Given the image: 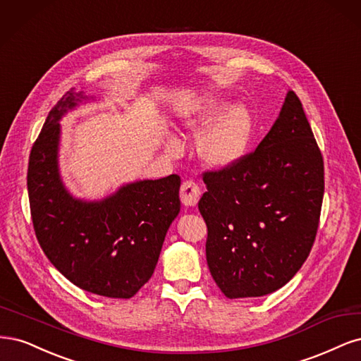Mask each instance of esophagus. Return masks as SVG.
<instances>
[{
	"label": "esophagus",
	"instance_id": "esophagus-1",
	"mask_svg": "<svg viewBox=\"0 0 361 361\" xmlns=\"http://www.w3.org/2000/svg\"><path fill=\"white\" fill-rule=\"evenodd\" d=\"M180 197H181V202L185 207H195L197 204V201H200V197H201L200 185H197L192 180L184 181L181 184V189H180Z\"/></svg>",
	"mask_w": 361,
	"mask_h": 361
}]
</instances>
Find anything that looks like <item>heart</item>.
I'll list each match as a JSON object with an SVG mask.
<instances>
[{"mask_svg":"<svg viewBox=\"0 0 361 361\" xmlns=\"http://www.w3.org/2000/svg\"><path fill=\"white\" fill-rule=\"evenodd\" d=\"M224 106L219 102L210 100L200 108L193 117L184 120V127L189 136L201 139L200 156L208 166L226 169L247 153L252 137V117L243 104H232L222 114ZM165 148L171 156H178L183 151L180 139L169 136Z\"/></svg>","mask_w":361,"mask_h":361,"instance_id":"b5f03b06","label":"heart"}]
</instances>
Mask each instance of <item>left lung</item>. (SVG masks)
Wrapping results in <instances>:
<instances>
[{"instance_id": "8db88e82", "label": "left lung", "mask_w": 361, "mask_h": 361, "mask_svg": "<svg viewBox=\"0 0 361 361\" xmlns=\"http://www.w3.org/2000/svg\"><path fill=\"white\" fill-rule=\"evenodd\" d=\"M197 204L207 264L228 298L286 285L309 257L324 196V161L303 104L288 91L270 132L234 166L205 172Z\"/></svg>"}]
</instances>
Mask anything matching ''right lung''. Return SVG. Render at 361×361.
Returning a JSON list of instances; mask_svg holds the SVG:
<instances>
[{
  "mask_svg": "<svg viewBox=\"0 0 361 361\" xmlns=\"http://www.w3.org/2000/svg\"><path fill=\"white\" fill-rule=\"evenodd\" d=\"M82 91H67L46 118L28 161L36 237L55 269L73 285L109 298H130L153 276L166 232L180 213L176 173L127 183L97 201L75 197L58 166L64 115Z\"/></svg>",
  "mask_w": 361,
  "mask_h": 361,
  "instance_id": "1",
  "label": "right lung"
}]
</instances>
